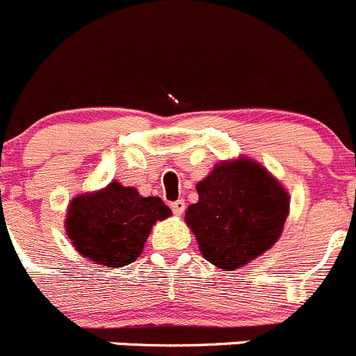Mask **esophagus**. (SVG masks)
Returning <instances> with one entry per match:
<instances>
[{
    "instance_id": "obj_1",
    "label": "esophagus",
    "mask_w": 356,
    "mask_h": 356,
    "mask_svg": "<svg viewBox=\"0 0 356 356\" xmlns=\"http://www.w3.org/2000/svg\"><path fill=\"white\" fill-rule=\"evenodd\" d=\"M170 207H172V211H174L175 216H181L182 212H184L186 204H184V200H175V202H172Z\"/></svg>"
}]
</instances>
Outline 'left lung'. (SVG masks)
I'll return each mask as SVG.
<instances>
[{
    "label": "left lung",
    "mask_w": 356,
    "mask_h": 356,
    "mask_svg": "<svg viewBox=\"0 0 356 356\" xmlns=\"http://www.w3.org/2000/svg\"><path fill=\"white\" fill-rule=\"evenodd\" d=\"M198 202L186 211L202 254L235 270L277 242L290 212V197L260 163L221 161L197 184Z\"/></svg>",
    "instance_id": "1"
}]
</instances>
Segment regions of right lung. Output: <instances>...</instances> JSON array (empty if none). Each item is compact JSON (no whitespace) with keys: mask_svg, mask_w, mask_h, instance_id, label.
I'll return each mask as SVG.
<instances>
[{"mask_svg":"<svg viewBox=\"0 0 356 356\" xmlns=\"http://www.w3.org/2000/svg\"><path fill=\"white\" fill-rule=\"evenodd\" d=\"M170 214L161 198L140 197L135 188L114 181L73 198L65 227L82 257L103 267H121L140 257L152 225Z\"/></svg>","mask_w":356,"mask_h":356,"instance_id":"1","label":"right lung"}]
</instances>
